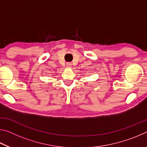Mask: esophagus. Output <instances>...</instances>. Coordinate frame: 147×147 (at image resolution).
I'll return each mask as SVG.
<instances>
[{
    "instance_id": "34e87169",
    "label": "esophagus",
    "mask_w": 147,
    "mask_h": 147,
    "mask_svg": "<svg viewBox=\"0 0 147 147\" xmlns=\"http://www.w3.org/2000/svg\"><path fill=\"white\" fill-rule=\"evenodd\" d=\"M66 66H67V67H68V68H71V67H72V63H70V62L67 63Z\"/></svg>"
}]
</instances>
